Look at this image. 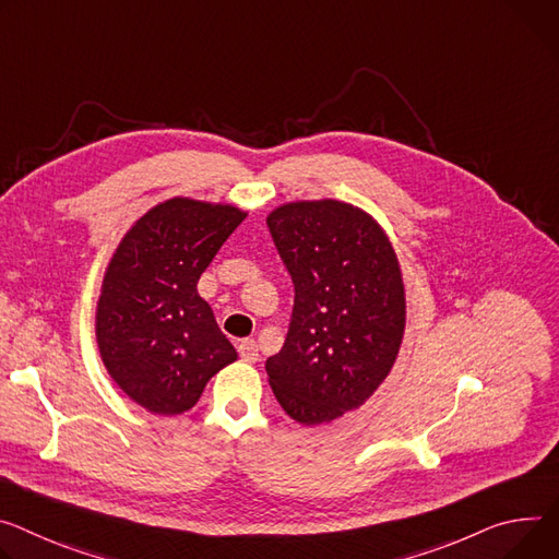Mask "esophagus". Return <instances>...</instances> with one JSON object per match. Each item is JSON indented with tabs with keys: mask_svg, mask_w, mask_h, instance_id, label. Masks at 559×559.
Listing matches in <instances>:
<instances>
[{
	"mask_svg": "<svg viewBox=\"0 0 559 559\" xmlns=\"http://www.w3.org/2000/svg\"><path fill=\"white\" fill-rule=\"evenodd\" d=\"M238 354L245 364H257L259 361V345L253 338H245L238 343Z\"/></svg>",
	"mask_w": 559,
	"mask_h": 559,
	"instance_id": "34e87169",
	"label": "esophagus"
}]
</instances>
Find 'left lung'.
Wrapping results in <instances>:
<instances>
[{"label":"left lung","mask_w":559,"mask_h":559,"mask_svg":"<svg viewBox=\"0 0 559 559\" xmlns=\"http://www.w3.org/2000/svg\"><path fill=\"white\" fill-rule=\"evenodd\" d=\"M267 227L294 283L287 338L265 370L302 426L357 411L390 374L405 330L396 251L361 207L334 198L285 202Z\"/></svg>","instance_id":"obj_1"}]
</instances>
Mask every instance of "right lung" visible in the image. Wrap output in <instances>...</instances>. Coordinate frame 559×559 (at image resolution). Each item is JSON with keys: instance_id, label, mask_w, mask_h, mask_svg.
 <instances>
[{"instance_id": "obj_1", "label": "right lung", "mask_w": 559, "mask_h": 559, "mask_svg": "<svg viewBox=\"0 0 559 559\" xmlns=\"http://www.w3.org/2000/svg\"><path fill=\"white\" fill-rule=\"evenodd\" d=\"M247 212L169 198L142 214L107 265L95 308L99 357L116 385L154 415H182L238 354L198 278Z\"/></svg>"}]
</instances>
